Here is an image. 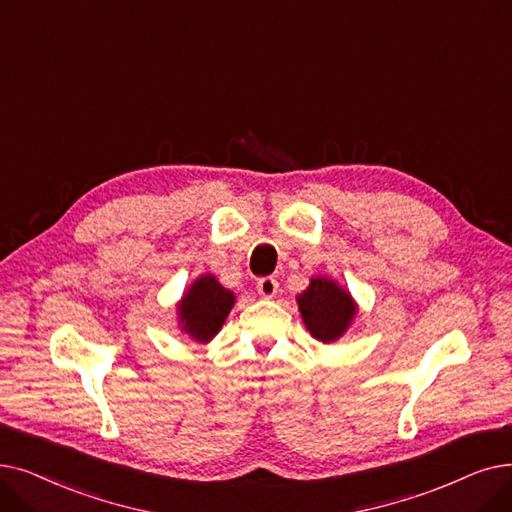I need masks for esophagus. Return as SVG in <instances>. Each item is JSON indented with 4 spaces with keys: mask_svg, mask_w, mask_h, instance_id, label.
I'll list each match as a JSON object with an SVG mask.
<instances>
[{
    "mask_svg": "<svg viewBox=\"0 0 512 512\" xmlns=\"http://www.w3.org/2000/svg\"><path fill=\"white\" fill-rule=\"evenodd\" d=\"M257 293L263 297V299H272L276 297L278 293V282L274 278H261L257 282Z\"/></svg>",
    "mask_w": 512,
    "mask_h": 512,
    "instance_id": "34e87169",
    "label": "esophagus"
}]
</instances>
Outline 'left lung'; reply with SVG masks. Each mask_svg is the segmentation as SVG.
I'll list each match as a JSON object with an SVG mask.
<instances>
[{
	"mask_svg": "<svg viewBox=\"0 0 512 512\" xmlns=\"http://www.w3.org/2000/svg\"><path fill=\"white\" fill-rule=\"evenodd\" d=\"M297 305L309 335L320 343L339 341L358 316V303L345 286L328 276H316L297 295Z\"/></svg>",
	"mask_w": 512,
	"mask_h": 512,
	"instance_id": "obj_1",
	"label": "left lung"
}]
</instances>
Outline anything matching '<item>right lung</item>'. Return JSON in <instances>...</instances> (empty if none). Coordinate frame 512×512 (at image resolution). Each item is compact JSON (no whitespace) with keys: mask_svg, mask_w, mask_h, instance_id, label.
Returning <instances> with one entry per match:
<instances>
[{"mask_svg":"<svg viewBox=\"0 0 512 512\" xmlns=\"http://www.w3.org/2000/svg\"><path fill=\"white\" fill-rule=\"evenodd\" d=\"M234 303V293L221 286L213 274L198 276L175 305L177 328L192 341L209 343L224 326Z\"/></svg>","mask_w":512,"mask_h":512,"instance_id":"add662e5","label":"right lung"}]
</instances>
